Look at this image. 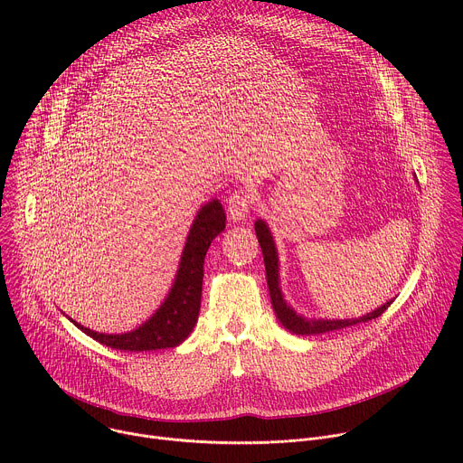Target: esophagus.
<instances>
[{"label": "esophagus", "instance_id": "1", "mask_svg": "<svg viewBox=\"0 0 463 463\" xmlns=\"http://www.w3.org/2000/svg\"><path fill=\"white\" fill-rule=\"evenodd\" d=\"M252 209V194L249 190H234L231 194V197L227 200V211H229V216L231 220L234 222H240V220H245L247 214L250 213Z\"/></svg>", "mask_w": 463, "mask_h": 463}]
</instances>
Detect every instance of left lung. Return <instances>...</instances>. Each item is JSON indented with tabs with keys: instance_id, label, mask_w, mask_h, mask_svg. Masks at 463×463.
I'll return each mask as SVG.
<instances>
[{
	"instance_id": "1",
	"label": "left lung",
	"mask_w": 463,
	"mask_h": 463,
	"mask_svg": "<svg viewBox=\"0 0 463 463\" xmlns=\"http://www.w3.org/2000/svg\"><path fill=\"white\" fill-rule=\"evenodd\" d=\"M254 231L261 247V254H263V263H266V279H268V286H269V295H271V304L273 309L277 313V318L282 322V326L286 329H289L291 334L295 335H318V334H327L334 332V329H341V327H348L359 322H366L372 320L379 315H383L388 306L392 304L386 302L384 306L377 307L375 311L359 317V318H345V320H327V318H304L300 315H297L284 300L280 288H279V256H277V249H275V241L273 236L268 229V225L263 223L261 220H258L254 223Z\"/></svg>"
}]
</instances>
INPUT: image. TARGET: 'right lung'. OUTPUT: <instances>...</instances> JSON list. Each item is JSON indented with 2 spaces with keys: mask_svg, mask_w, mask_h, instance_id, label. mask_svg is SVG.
Here are the masks:
<instances>
[{
  "mask_svg": "<svg viewBox=\"0 0 463 463\" xmlns=\"http://www.w3.org/2000/svg\"><path fill=\"white\" fill-rule=\"evenodd\" d=\"M225 220L223 205L218 200L209 202L197 213L184 243L175 284L165 304L143 326L122 335L97 334L73 320L75 326L91 339L113 350L150 352L181 345L190 335L197 322V315H200L205 254L213 240L225 229Z\"/></svg>",
  "mask_w": 463,
  "mask_h": 463,
  "instance_id": "right-lung-1",
  "label": "right lung"
}]
</instances>
